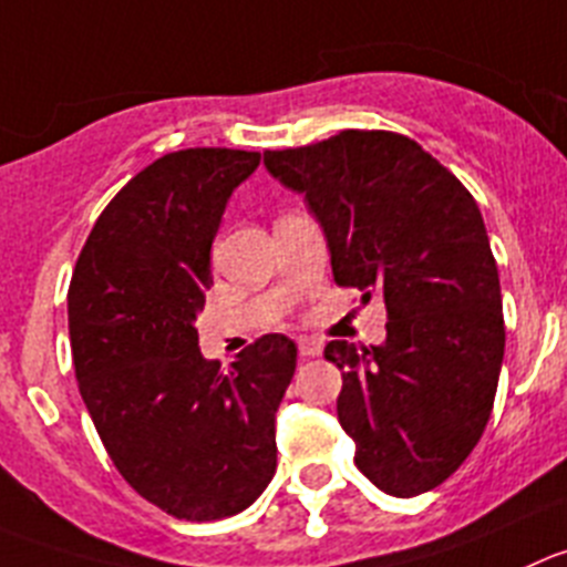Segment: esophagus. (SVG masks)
Segmentation results:
<instances>
[{
    "label": "esophagus",
    "instance_id": "1",
    "mask_svg": "<svg viewBox=\"0 0 567 567\" xmlns=\"http://www.w3.org/2000/svg\"><path fill=\"white\" fill-rule=\"evenodd\" d=\"M296 347H299V355L301 358H316L321 355V341H316V338H308V336H301L296 338Z\"/></svg>",
    "mask_w": 567,
    "mask_h": 567
}]
</instances>
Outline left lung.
Returning a JSON list of instances; mask_svg holds the SVG:
<instances>
[{
  "instance_id": "left-lung-1",
  "label": "left lung",
  "mask_w": 567,
  "mask_h": 567,
  "mask_svg": "<svg viewBox=\"0 0 567 567\" xmlns=\"http://www.w3.org/2000/svg\"><path fill=\"white\" fill-rule=\"evenodd\" d=\"M279 184L324 229L332 277L385 305V341H330L341 369L338 422L378 489L414 498L473 453L504 363L498 266L473 195L414 140L341 131L266 151Z\"/></svg>"
}]
</instances>
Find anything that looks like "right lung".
I'll list each match as a JSON object with an SVG mask.
<instances>
[{
	"label": "right lung",
	"instance_id": "add662e5",
	"mask_svg": "<svg viewBox=\"0 0 567 567\" xmlns=\"http://www.w3.org/2000/svg\"><path fill=\"white\" fill-rule=\"evenodd\" d=\"M259 153L187 147L136 173L94 224L72 285L69 338L81 396L111 462L178 520L248 509L277 470V416L296 343L271 332L229 369L195 321L231 193Z\"/></svg>",
	"mask_w": 567,
	"mask_h": 567
}]
</instances>
